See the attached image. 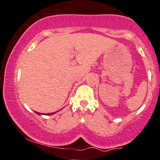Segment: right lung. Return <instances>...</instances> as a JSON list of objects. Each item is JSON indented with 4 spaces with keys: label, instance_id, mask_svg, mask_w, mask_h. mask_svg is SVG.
Returning a JSON list of instances; mask_svg holds the SVG:
<instances>
[{
    "label": "right lung",
    "instance_id": "1",
    "mask_svg": "<svg viewBox=\"0 0 160 160\" xmlns=\"http://www.w3.org/2000/svg\"><path fill=\"white\" fill-rule=\"evenodd\" d=\"M36 113H37V114H39V115H41L42 113H39V112H36ZM55 113V112H52V113H48V114H44V115H46V116H48V115H49V116H50V115H52V114H54Z\"/></svg>",
    "mask_w": 160,
    "mask_h": 160
}]
</instances>
